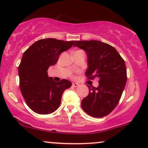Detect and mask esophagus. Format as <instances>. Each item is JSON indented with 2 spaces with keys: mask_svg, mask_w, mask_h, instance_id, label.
<instances>
[{
  "mask_svg": "<svg viewBox=\"0 0 148 148\" xmlns=\"http://www.w3.org/2000/svg\"><path fill=\"white\" fill-rule=\"evenodd\" d=\"M79 84H77V83H73V86L74 87V88H77V87H78L79 86Z\"/></svg>",
  "mask_w": 148,
  "mask_h": 148,
  "instance_id": "34e87169",
  "label": "esophagus"
}]
</instances>
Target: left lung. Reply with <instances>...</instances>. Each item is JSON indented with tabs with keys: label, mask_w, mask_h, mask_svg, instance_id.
I'll return each instance as SVG.
<instances>
[{
	"label": "left lung",
	"mask_w": 148,
	"mask_h": 148,
	"mask_svg": "<svg viewBox=\"0 0 148 148\" xmlns=\"http://www.w3.org/2000/svg\"><path fill=\"white\" fill-rule=\"evenodd\" d=\"M74 47L85 51L88 59L86 75L98 78L99 86L91 88L82 101L85 112L97 118L108 115L118 104L127 81L124 60L114 47L98 40L76 41Z\"/></svg>",
	"instance_id": "left-lung-1"
}]
</instances>
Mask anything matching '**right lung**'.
I'll return each instance as SVG.
<instances>
[{
	"mask_svg": "<svg viewBox=\"0 0 148 148\" xmlns=\"http://www.w3.org/2000/svg\"><path fill=\"white\" fill-rule=\"evenodd\" d=\"M75 41L55 38L36 41L23 53L18 66L20 88L27 106L38 114H48L60 106L64 91L72 84L67 79L56 82L47 70L58 62L61 53L68 50Z\"/></svg>",
	"mask_w": 148,
	"mask_h": 148,
	"instance_id": "1",
	"label": "right lung"
}]
</instances>
